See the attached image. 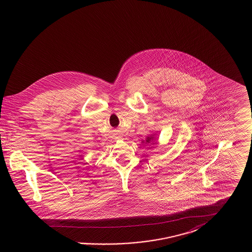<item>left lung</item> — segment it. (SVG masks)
I'll return each instance as SVG.
<instances>
[{
	"instance_id": "8db88e82",
	"label": "left lung",
	"mask_w": 252,
	"mask_h": 252,
	"mask_svg": "<svg viewBox=\"0 0 252 252\" xmlns=\"http://www.w3.org/2000/svg\"><path fill=\"white\" fill-rule=\"evenodd\" d=\"M155 135H156V134H152V135H150V136H147V137H146V139H145V141H143L142 143H145V144H157V142H155V141H156ZM157 141H158V140H157Z\"/></svg>"
}]
</instances>
